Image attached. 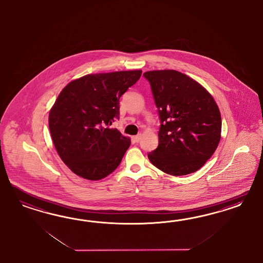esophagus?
Wrapping results in <instances>:
<instances>
[{
    "instance_id": "34e87169",
    "label": "esophagus",
    "mask_w": 263,
    "mask_h": 263,
    "mask_svg": "<svg viewBox=\"0 0 263 263\" xmlns=\"http://www.w3.org/2000/svg\"><path fill=\"white\" fill-rule=\"evenodd\" d=\"M141 139H142V134H138V135L134 137L136 143H139L141 141Z\"/></svg>"
}]
</instances>
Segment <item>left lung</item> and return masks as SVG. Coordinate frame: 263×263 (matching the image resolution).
<instances>
[{"label": "left lung", "instance_id": "obj_1", "mask_svg": "<svg viewBox=\"0 0 263 263\" xmlns=\"http://www.w3.org/2000/svg\"><path fill=\"white\" fill-rule=\"evenodd\" d=\"M158 109L157 148L147 157L167 175L197 172L209 159L221 139L222 120L215 100L198 82L181 72L143 73Z\"/></svg>", "mask_w": 263, "mask_h": 263}]
</instances>
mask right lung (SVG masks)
I'll use <instances>...</instances> for the list:
<instances>
[{
    "mask_svg": "<svg viewBox=\"0 0 263 263\" xmlns=\"http://www.w3.org/2000/svg\"><path fill=\"white\" fill-rule=\"evenodd\" d=\"M142 70L89 74L70 82L49 112L57 152L74 174L99 180L112 173L130 146V139L110 128L120 119V98Z\"/></svg>",
    "mask_w": 263,
    "mask_h": 263,
    "instance_id": "1",
    "label": "right lung"
}]
</instances>
